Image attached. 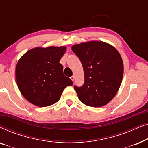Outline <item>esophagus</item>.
<instances>
[{
    "label": "esophagus",
    "mask_w": 148,
    "mask_h": 148,
    "mask_svg": "<svg viewBox=\"0 0 148 148\" xmlns=\"http://www.w3.org/2000/svg\"><path fill=\"white\" fill-rule=\"evenodd\" d=\"M70 78H71V80L73 81V82L74 79H75V77H74V76H71Z\"/></svg>",
    "instance_id": "1"
}]
</instances>
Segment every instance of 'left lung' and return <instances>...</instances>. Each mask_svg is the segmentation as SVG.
Segmentation results:
<instances>
[{"mask_svg":"<svg viewBox=\"0 0 148 148\" xmlns=\"http://www.w3.org/2000/svg\"><path fill=\"white\" fill-rule=\"evenodd\" d=\"M71 49L84 71V84L74 86L79 100L92 107L107 104L116 94L123 79V62L118 50L101 41L75 44Z\"/></svg>","mask_w":148,"mask_h":148,"instance_id":"1","label":"left lung"}]
</instances>
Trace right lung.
<instances>
[{"mask_svg": "<svg viewBox=\"0 0 148 148\" xmlns=\"http://www.w3.org/2000/svg\"><path fill=\"white\" fill-rule=\"evenodd\" d=\"M65 46L36 47L28 50L18 60L16 81L21 94L28 102L40 107L54 104L60 100L64 89L72 86L64 76L60 60Z\"/></svg>", "mask_w": 148, "mask_h": 148, "instance_id": "add662e5", "label": "right lung"}]
</instances>
